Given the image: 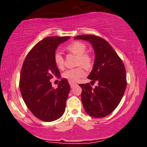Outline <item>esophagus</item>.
Instances as JSON below:
<instances>
[{
  "label": "esophagus",
  "instance_id": "obj_1",
  "mask_svg": "<svg viewBox=\"0 0 147 147\" xmlns=\"http://www.w3.org/2000/svg\"><path fill=\"white\" fill-rule=\"evenodd\" d=\"M70 87H71V88H73L74 86H77V84L75 83V82H70Z\"/></svg>",
  "mask_w": 147,
  "mask_h": 147
}]
</instances>
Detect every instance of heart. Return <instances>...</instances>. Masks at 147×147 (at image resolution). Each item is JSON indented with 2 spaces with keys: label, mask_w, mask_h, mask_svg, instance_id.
<instances>
[{
  "label": "heart",
  "mask_w": 147,
  "mask_h": 147,
  "mask_svg": "<svg viewBox=\"0 0 147 147\" xmlns=\"http://www.w3.org/2000/svg\"><path fill=\"white\" fill-rule=\"evenodd\" d=\"M67 50L74 55L78 56L77 65H83L86 68H90L92 66V57L89 54L86 53V46L81 41H73L66 47ZM54 61L59 68L64 67V60L61 54L59 52H56L54 55ZM85 75V70L82 66H79L75 68L66 70L63 73V77L68 79L70 82H76L80 77Z\"/></svg>",
  "instance_id": "heart-1"
}]
</instances>
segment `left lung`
<instances>
[{
    "label": "left lung",
    "mask_w": 147,
    "mask_h": 147,
    "mask_svg": "<svg viewBox=\"0 0 147 147\" xmlns=\"http://www.w3.org/2000/svg\"><path fill=\"white\" fill-rule=\"evenodd\" d=\"M75 39L89 41L95 50V63L88 79L97 82L93 88L89 83L79 84L84 110L92 117L101 118L117 108L126 87V69L122 60L112 46L100 36L83 34Z\"/></svg>",
    "instance_id": "1"
}]
</instances>
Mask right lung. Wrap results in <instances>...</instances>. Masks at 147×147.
<instances>
[{"mask_svg": "<svg viewBox=\"0 0 147 147\" xmlns=\"http://www.w3.org/2000/svg\"><path fill=\"white\" fill-rule=\"evenodd\" d=\"M70 36H49L36 43L25 57L21 70L19 88L27 107L35 117L52 122L63 115L70 90L68 80L63 78L57 88L50 79L60 77L54 61L59 45Z\"/></svg>", "mask_w": 147, "mask_h": 147, "instance_id": "add662e5", "label": "right lung"}]
</instances>
